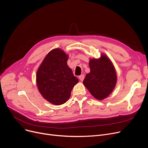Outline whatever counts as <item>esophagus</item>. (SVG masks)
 Segmentation results:
<instances>
[{"label": "esophagus", "mask_w": 148, "mask_h": 148, "mask_svg": "<svg viewBox=\"0 0 148 148\" xmlns=\"http://www.w3.org/2000/svg\"><path fill=\"white\" fill-rule=\"evenodd\" d=\"M79 79L80 80V81H83V80H84L85 79V75L84 74H82V75H80L79 76Z\"/></svg>", "instance_id": "34e87169"}]
</instances>
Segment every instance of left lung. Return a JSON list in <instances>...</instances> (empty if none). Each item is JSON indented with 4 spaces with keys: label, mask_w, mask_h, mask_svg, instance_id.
I'll use <instances>...</instances> for the list:
<instances>
[{
    "label": "left lung",
    "mask_w": 148,
    "mask_h": 148,
    "mask_svg": "<svg viewBox=\"0 0 148 148\" xmlns=\"http://www.w3.org/2000/svg\"><path fill=\"white\" fill-rule=\"evenodd\" d=\"M90 73L86 74L83 84L97 100L105 99L114 89L117 82L116 73L112 63L106 56L89 62Z\"/></svg>",
    "instance_id": "obj_1"
}]
</instances>
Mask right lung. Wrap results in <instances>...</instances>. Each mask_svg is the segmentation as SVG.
<instances>
[{"mask_svg":"<svg viewBox=\"0 0 148 148\" xmlns=\"http://www.w3.org/2000/svg\"><path fill=\"white\" fill-rule=\"evenodd\" d=\"M68 56L60 49L47 54L37 72V85L43 97L51 103L60 105L69 99L79 82L67 65Z\"/></svg>","mask_w":148,"mask_h":148,"instance_id":"add662e5","label":"right lung"}]
</instances>
